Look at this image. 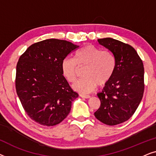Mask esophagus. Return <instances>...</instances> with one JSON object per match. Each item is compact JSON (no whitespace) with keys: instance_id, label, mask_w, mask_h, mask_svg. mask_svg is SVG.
Returning a JSON list of instances; mask_svg holds the SVG:
<instances>
[{"instance_id":"34e87169","label":"esophagus","mask_w":156,"mask_h":156,"mask_svg":"<svg viewBox=\"0 0 156 156\" xmlns=\"http://www.w3.org/2000/svg\"><path fill=\"white\" fill-rule=\"evenodd\" d=\"M80 96L81 97H82V98H85V99H88V98L90 97V96H89V95L85 94H82V93H81L80 94Z\"/></svg>"}]
</instances>
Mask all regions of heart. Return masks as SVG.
Returning a JSON list of instances; mask_svg holds the SVG:
<instances>
[{"instance_id": "heart-1", "label": "heart", "mask_w": 156, "mask_h": 156, "mask_svg": "<svg viewBox=\"0 0 156 156\" xmlns=\"http://www.w3.org/2000/svg\"><path fill=\"white\" fill-rule=\"evenodd\" d=\"M84 67V77L76 82L73 88L81 92H89L97 84L104 86L109 82L116 69V59L110 50L87 44L74 52V59L64 58L60 65L62 76L70 83L76 81L78 67Z\"/></svg>"}]
</instances>
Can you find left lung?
<instances>
[{
  "mask_svg": "<svg viewBox=\"0 0 156 156\" xmlns=\"http://www.w3.org/2000/svg\"><path fill=\"white\" fill-rule=\"evenodd\" d=\"M116 59L114 74L97 94L101 105L94 116L104 124L115 126L129 120L137 109L144 91V67L135 49L113 38L99 39Z\"/></svg>",
  "mask_w": 156,
  "mask_h": 156,
  "instance_id": "1",
  "label": "left lung"
}]
</instances>
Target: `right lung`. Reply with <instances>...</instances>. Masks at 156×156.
<instances>
[{"mask_svg": "<svg viewBox=\"0 0 156 156\" xmlns=\"http://www.w3.org/2000/svg\"><path fill=\"white\" fill-rule=\"evenodd\" d=\"M79 46L66 40L48 39L29 47L16 66V89L32 120L52 126L69 114L79 94L62 76L61 62Z\"/></svg>", "mask_w": 156, "mask_h": 156, "instance_id": "right-lung-1", "label": "right lung"}]
</instances>
